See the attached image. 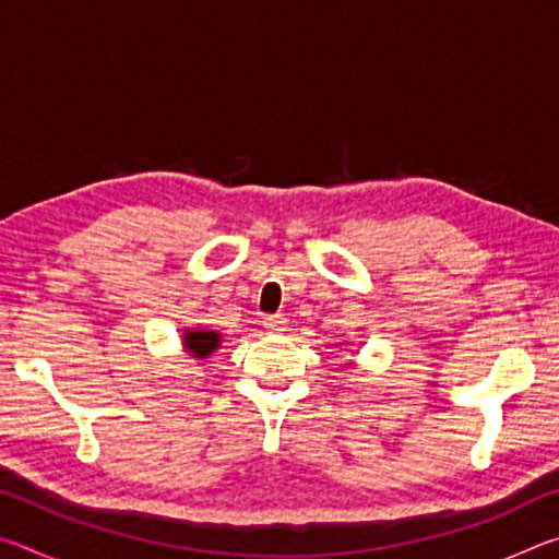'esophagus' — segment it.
<instances>
[{"mask_svg":"<svg viewBox=\"0 0 559 559\" xmlns=\"http://www.w3.org/2000/svg\"><path fill=\"white\" fill-rule=\"evenodd\" d=\"M286 325H288V320L283 316H266V318H263V328H266L269 333H283Z\"/></svg>","mask_w":559,"mask_h":559,"instance_id":"esophagus-1","label":"esophagus"}]
</instances>
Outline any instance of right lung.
<instances>
[{
    "mask_svg": "<svg viewBox=\"0 0 559 559\" xmlns=\"http://www.w3.org/2000/svg\"><path fill=\"white\" fill-rule=\"evenodd\" d=\"M222 347V333L210 328H189L182 333V349L194 359H206Z\"/></svg>",
    "mask_w": 559,
    "mask_h": 559,
    "instance_id": "obj_1",
    "label": "right lung"
}]
</instances>
